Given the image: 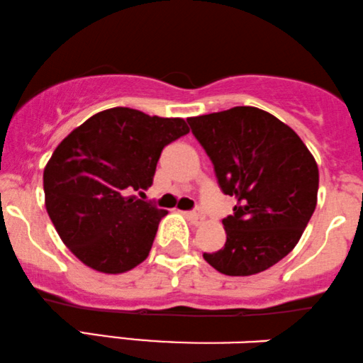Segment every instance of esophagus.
I'll use <instances>...</instances> for the list:
<instances>
[{
	"mask_svg": "<svg viewBox=\"0 0 363 363\" xmlns=\"http://www.w3.org/2000/svg\"><path fill=\"white\" fill-rule=\"evenodd\" d=\"M185 216L189 217V219L191 220V223H195V224H199V223H202L203 220V214L200 211H190V212H185Z\"/></svg>",
	"mask_w": 363,
	"mask_h": 363,
	"instance_id": "1",
	"label": "esophagus"
}]
</instances>
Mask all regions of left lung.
Here are the masks:
<instances>
[{
  "instance_id": "1",
  "label": "left lung",
  "mask_w": 363,
  "mask_h": 363,
  "mask_svg": "<svg viewBox=\"0 0 363 363\" xmlns=\"http://www.w3.org/2000/svg\"><path fill=\"white\" fill-rule=\"evenodd\" d=\"M214 164L220 190L236 199L223 219L225 245L203 258L231 277L255 275L294 250L318 202L314 156L291 127L257 106L186 118Z\"/></svg>"
}]
</instances>
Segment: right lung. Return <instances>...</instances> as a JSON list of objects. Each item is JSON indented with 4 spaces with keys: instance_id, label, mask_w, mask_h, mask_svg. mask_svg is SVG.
I'll list each match as a JSON object with an SVG mask.
<instances>
[{
    "instance_id": "obj_1",
    "label": "right lung",
    "mask_w": 363,
    "mask_h": 363,
    "mask_svg": "<svg viewBox=\"0 0 363 363\" xmlns=\"http://www.w3.org/2000/svg\"><path fill=\"white\" fill-rule=\"evenodd\" d=\"M189 132L183 118L115 106L62 139L44 169L45 208L79 262L123 274L147 258L168 212L135 191L152 185L163 147Z\"/></svg>"
}]
</instances>
